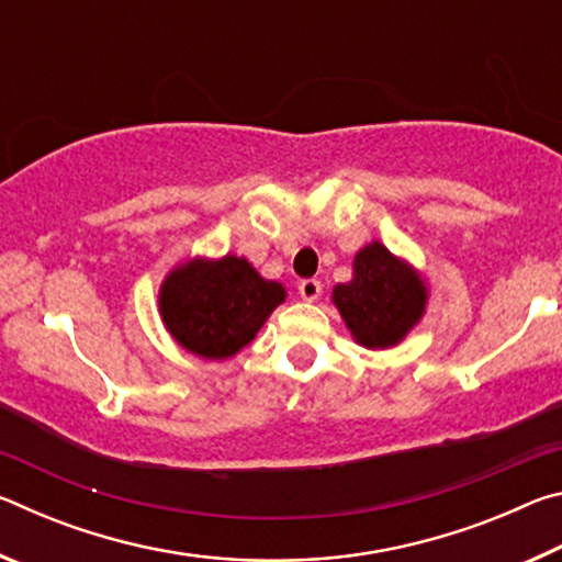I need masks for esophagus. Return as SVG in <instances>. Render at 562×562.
<instances>
[{
  "label": "esophagus",
  "instance_id": "34e87169",
  "mask_svg": "<svg viewBox=\"0 0 562 562\" xmlns=\"http://www.w3.org/2000/svg\"><path fill=\"white\" fill-rule=\"evenodd\" d=\"M322 292V282L319 280H302L300 282V297L304 302H315Z\"/></svg>",
  "mask_w": 562,
  "mask_h": 562
}]
</instances>
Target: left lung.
I'll return each instance as SVG.
<instances>
[{
  "label": "left lung",
  "instance_id": "left-lung-1",
  "mask_svg": "<svg viewBox=\"0 0 562 562\" xmlns=\"http://www.w3.org/2000/svg\"><path fill=\"white\" fill-rule=\"evenodd\" d=\"M331 304L359 347L389 349L424 319L429 284L406 258L372 240L355 255L351 280L335 284Z\"/></svg>",
  "mask_w": 562,
  "mask_h": 562
}]
</instances>
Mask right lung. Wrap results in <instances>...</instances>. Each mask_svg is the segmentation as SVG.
I'll list each match as a JSON object with an SVG mask.
<instances>
[{
  "label": "right lung",
  "mask_w": 562,
  "mask_h": 562,
  "mask_svg": "<svg viewBox=\"0 0 562 562\" xmlns=\"http://www.w3.org/2000/svg\"><path fill=\"white\" fill-rule=\"evenodd\" d=\"M284 300V284L265 280L250 260L233 252L193 255L173 265L160 282L158 315L178 347L225 361L250 345Z\"/></svg>",
  "instance_id": "add662e5"
}]
</instances>
